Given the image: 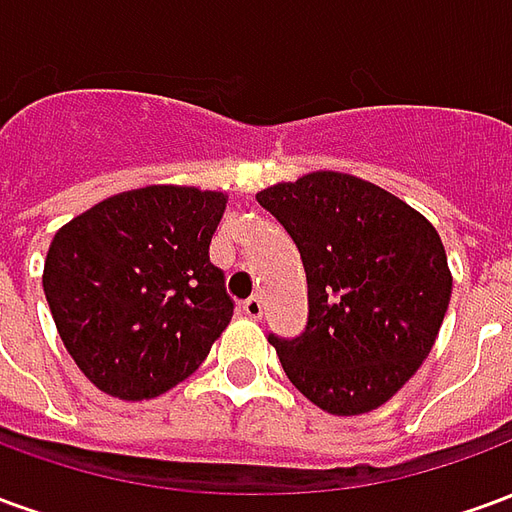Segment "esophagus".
<instances>
[{"instance_id": "34e87169", "label": "esophagus", "mask_w": 512, "mask_h": 512, "mask_svg": "<svg viewBox=\"0 0 512 512\" xmlns=\"http://www.w3.org/2000/svg\"><path fill=\"white\" fill-rule=\"evenodd\" d=\"M244 315H246V318H252V321L263 318V299H260V296H252V299H246L244 301Z\"/></svg>"}]
</instances>
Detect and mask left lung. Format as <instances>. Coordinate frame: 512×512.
<instances>
[{"label": "left lung", "mask_w": 512, "mask_h": 512, "mask_svg": "<svg viewBox=\"0 0 512 512\" xmlns=\"http://www.w3.org/2000/svg\"><path fill=\"white\" fill-rule=\"evenodd\" d=\"M301 252L310 321L268 337L290 384L315 406L356 417L384 406L428 359L452 274L436 227L370 180L318 169L257 191Z\"/></svg>", "instance_id": "left-lung-1"}]
</instances>
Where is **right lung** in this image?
<instances>
[{"instance_id": "add662e5", "label": "right lung", "mask_w": 512, "mask_h": 512, "mask_svg": "<svg viewBox=\"0 0 512 512\" xmlns=\"http://www.w3.org/2000/svg\"><path fill=\"white\" fill-rule=\"evenodd\" d=\"M224 191L142 186L62 224L43 293L62 343L101 392L150 400L205 362L233 318L208 249Z\"/></svg>"}]
</instances>
